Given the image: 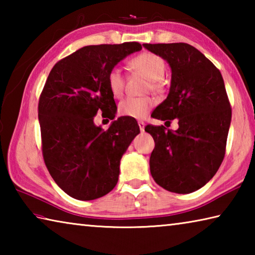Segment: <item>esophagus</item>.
Returning a JSON list of instances; mask_svg holds the SVG:
<instances>
[{"mask_svg":"<svg viewBox=\"0 0 255 255\" xmlns=\"http://www.w3.org/2000/svg\"><path fill=\"white\" fill-rule=\"evenodd\" d=\"M137 124H138V126H139L140 131H144V129H145V123H144V122H138Z\"/></svg>","mask_w":255,"mask_h":255,"instance_id":"1","label":"esophagus"}]
</instances>
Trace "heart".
I'll use <instances>...</instances> for the list:
<instances>
[{"instance_id":"1","label":"heart","mask_w":255,"mask_h":255,"mask_svg":"<svg viewBox=\"0 0 255 255\" xmlns=\"http://www.w3.org/2000/svg\"><path fill=\"white\" fill-rule=\"evenodd\" d=\"M132 71L139 73L148 80L147 90L159 93L164 90L163 76L165 74V63L153 53H141L135 56L129 62ZM107 83L110 92L115 97H122L125 90V76L118 67H114L108 73ZM154 106L153 99L148 97L124 99L119 103L118 112L120 116L133 119H143L149 114Z\"/></svg>"}]
</instances>
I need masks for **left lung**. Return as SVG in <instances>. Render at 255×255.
I'll return each instance as SVG.
<instances>
[{
    "label": "left lung",
    "instance_id": "8db88e82",
    "mask_svg": "<svg viewBox=\"0 0 255 255\" xmlns=\"http://www.w3.org/2000/svg\"><path fill=\"white\" fill-rule=\"evenodd\" d=\"M172 70L169 96L153 118L178 119L176 130L147 125L155 141L150 174L167 191L190 193L218 171L225 156L232 108L223 76L206 56L185 42L144 44Z\"/></svg>",
    "mask_w": 255,
    "mask_h": 255
}]
</instances>
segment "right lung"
<instances>
[{
    "label": "right lung",
    "instance_id": "add662e5",
    "mask_svg": "<svg viewBox=\"0 0 255 255\" xmlns=\"http://www.w3.org/2000/svg\"><path fill=\"white\" fill-rule=\"evenodd\" d=\"M139 42L85 46L51 68L38 103L41 150L51 178L74 199L94 200L116 187L119 165L139 133L136 120L120 117L103 130L98 111L114 119L117 106L107 76Z\"/></svg>",
    "mask_w": 255,
    "mask_h": 255
}]
</instances>
